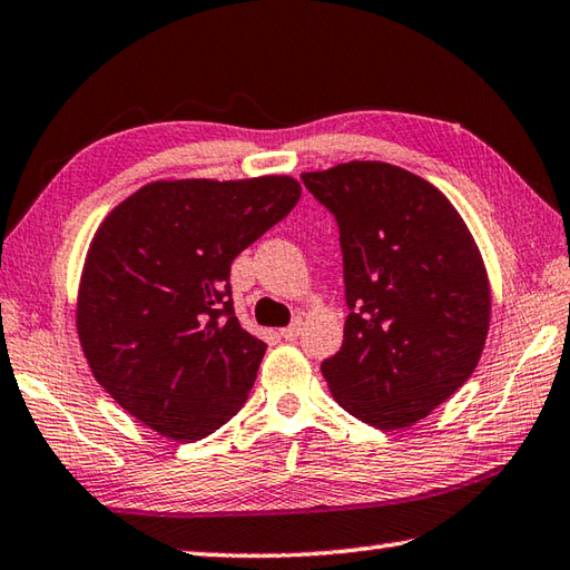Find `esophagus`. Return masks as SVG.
Masks as SVG:
<instances>
[{"label": "esophagus", "instance_id": "1", "mask_svg": "<svg viewBox=\"0 0 570 570\" xmlns=\"http://www.w3.org/2000/svg\"><path fill=\"white\" fill-rule=\"evenodd\" d=\"M301 326H304V323H301V318H296L292 326H286V328H282V336L286 338V341H296L298 336H301Z\"/></svg>", "mask_w": 570, "mask_h": 570}]
</instances>
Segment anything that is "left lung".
<instances>
[{
  "label": "left lung",
  "mask_w": 570,
  "mask_h": 570,
  "mask_svg": "<svg viewBox=\"0 0 570 570\" xmlns=\"http://www.w3.org/2000/svg\"><path fill=\"white\" fill-rule=\"evenodd\" d=\"M301 180L336 215L348 318L323 361L336 403L377 430L428 417L474 373L492 316L460 212L403 167L351 160Z\"/></svg>",
  "instance_id": "8db88e82"
}]
</instances>
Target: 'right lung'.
I'll return each instance as SVG.
<instances>
[{
	"mask_svg": "<svg viewBox=\"0 0 570 570\" xmlns=\"http://www.w3.org/2000/svg\"><path fill=\"white\" fill-rule=\"evenodd\" d=\"M298 180H158L96 229L76 298L94 377L163 438L203 440L247 403L266 343L234 316L229 269L282 222Z\"/></svg>",
	"mask_w": 570,
	"mask_h": 570,
	"instance_id": "1",
	"label": "right lung"
}]
</instances>
